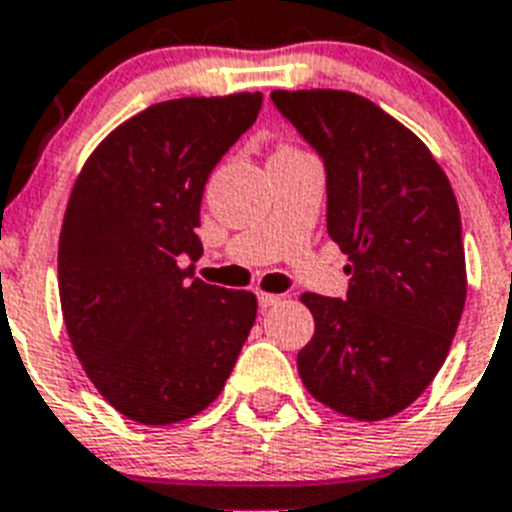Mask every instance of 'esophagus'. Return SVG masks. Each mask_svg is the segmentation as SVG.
<instances>
[{"instance_id":"34e87169","label":"esophagus","mask_w":512,"mask_h":512,"mask_svg":"<svg viewBox=\"0 0 512 512\" xmlns=\"http://www.w3.org/2000/svg\"><path fill=\"white\" fill-rule=\"evenodd\" d=\"M257 302H260V307H273V305H281V302H284V297H281V294L257 292Z\"/></svg>"}]
</instances>
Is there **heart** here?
Returning a JSON list of instances; mask_svg holds the SVG:
<instances>
[{"label": "heart", "mask_w": 512, "mask_h": 512, "mask_svg": "<svg viewBox=\"0 0 512 512\" xmlns=\"http://www.w3.org/2000/svg\"><path fill=\"white\" fill-rule=\"evenodd\" d=\"M284 149H286V147H284Z\"/></svg>", "instance_id": "heart-1"}]
</instances>
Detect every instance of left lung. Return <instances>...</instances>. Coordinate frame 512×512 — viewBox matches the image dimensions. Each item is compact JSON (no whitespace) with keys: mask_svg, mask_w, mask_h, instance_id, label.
I'll use <instances>...</instances> for the list:
<instances>
[{"mask_svg":"<svg viewBox=\"0 0 512 512\" xmlns=\"http://www.w3.org/2000/svg\"><path fill=\"white\" fill-rule=\"evenodd\" d=\"M326 165L328 236L350 257L347 299L305 292L315 334L297 355L315 400L355 421L413 405L450 352L465 307V249L450 178L418 136L352 91H273Z\"/></svg>","mask_w":512,"mask_h":512,"instance_id":"obj_1","label":"left lung"}]
</instances>
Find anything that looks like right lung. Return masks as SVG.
I'll use <instances>...</instances> for the list:
<instances>
[{
  "instance_id": "obj_1",
  "label": "right lung",
  "mask_w": 512,
  "mask_h": 512,
  "mask_svg": "<svg viewBox=\"0 0 512 512\" xmlns=\"http://www.w3.org/2000/svg\"><path fill=\"white\" fill-rule=\"evenodd\" d=\"M263 94L168 99L120 123L83 162L62 220L57 278L73 352L120 415L168 426L215 402L257 297L191 278L207 176Z\"/></svg>"
}]
</instances>
